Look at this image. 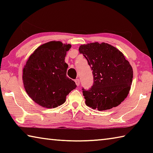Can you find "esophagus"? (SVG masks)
Wrapping results in <instances>:
<instances>
[{
  "label": "esophagus",
  "mask_w": 153,
  "mask_h": 153,
  "mask_svg": "<svg viewBox=\"0 0 153 153\" xmlns=\"http://www.w3.org/2000/svg\"><path fill=\"white\" fill-rule=\"evenodd\" d=\"M75 82H76V84L77 86H79V79H76L75 80Z\"/></svg>",
  "instance_id": "esophagus-1"
}]
</instances>
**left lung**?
I'll return each instance as SVG.
<instances>
[{
	"mask_svg": "<svg viewBox=\"0 0 153 153\" xmlns=\"http://www.w3.org/2000/svg\"><path fill=\"white\" fill-rule=\"evenodd\" d=\"M92 70L94 84L82 88L86 105L98 111L108 110L123 102L129 94L133 69L121 51L107 43H89L79 46Z\"/></svg>",
	"mask_w": 153,
	"mask_h": 153,
	"instance_id": "1",
	"label": "left lung"
}]
</instances>
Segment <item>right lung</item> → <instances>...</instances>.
Masks as SVG:
<instances>
[{"label":"right lung","instance_id":"add662e5","mask_svg":"<svg viewBox=\"0 0 153 153\" xmlns=\"http://www.w3.org/2000/svg\"><path fill=\"white\" fill-rule=\"evenodd\" d=\"M71 45L51 41L38 47L23 69V82L28 96L38 105L53 108L65 102L66 97L76 88L67 76V52Z\"/></svg>","mask_w":153,"mask_h":153}]
</instances>
